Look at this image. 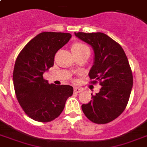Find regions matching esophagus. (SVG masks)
I'll list each match as a JSON object with an SVG mask.
<instances>
[{
	"label": "esophagus",
	"instance_id": "1",
	"mask_svg": "<svg viewBox=\"0 0 147 147\" xmlns=\"http://www.w3.org/2000/svg\"><path fill=\"white\" fill-rule=\"evenodd\" d=\"M82 91V88H79V87H75V88H74V92H75L78 93V92H81Z\"/></svg>",
	"mask_w": 147,
	"mask_h": 147
}]
</instances>
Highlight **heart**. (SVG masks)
<instances>
[{"mask_svg":"<svg viewBox=\"0 0 147 147\" xmlns=\"http://www.w3.org/2000/svg\"><path fill=\"white\" fill-rule=\"evenodd\" d=\"M87 49H88V47L81 42H76V43L73 44V45L71 47V51H83V50H87Z\"/></svg>","mask_w":147,"mask_h":147,"instance_id":"heart-1","label":"heart"}]
</instances>
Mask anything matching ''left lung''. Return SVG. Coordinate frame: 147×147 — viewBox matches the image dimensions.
Wrapping results in <instances>:
<instances>
[{"mask_svg":"<svg viewBox=\"0 0 147 147\" xmlns=\"http://www.w3.org/2000/svg\"><path fill=\"white\" fill-rule=\"evenodd\" d=\"M76 35L94 51L93 65L88 76L92 82L100 81L102 88L82 109L87 118L105 124L120 116L128 103L133 88V74L123 48L102 32H78Z\"/></svg>","mask_w":147,"mask_h":147,"instance_id":"obj_1","label":"left lung"}]
</instances>
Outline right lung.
Returning <instances> with one entry per match:
<instances>
[{"label": "right lung", "instance_id": "add662e5", "mask_svg": "<svg viewBox=\"0 0 147 147\" xmlns=\"http://www.w3.org/2000/svg\"><path fill=\"white\" fill-rule=\"evenodd\" d=\"M71 34L45 31L31 39L18 56L13 72L17 98L24 113L34 120L50 122L61 113L73 88L49 84L45 71L54 65L59 49L69 42Z\"/></svg>", "mask_w": 147, "mask_h": 147}]
</instances>
